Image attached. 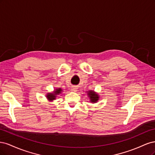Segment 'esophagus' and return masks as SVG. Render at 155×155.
<instances>
[{
    "mask_svg": "<svg viewBox=\"0 0 155 155\" xmlns=\"http://www.w3.org/2000/svg\"><path fill=\"white\" fill-rule=\"evenodd\" d=\"M72 90L74 91V92H76L78 91V87L77 86H73L72 87Z\"/></svg>",
    "mask_w": 155,
    "mask_h": 155,
    "instance_id": "obj_1",
    "label": "esophagus"
}]
</instances>
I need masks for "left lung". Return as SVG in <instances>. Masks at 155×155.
Returning <instances> with one entry per match:
<instances>
[{
  "instance_id": "obj_1",
  "label": "left lung",
  "mask_w": 155,
  "mask_h": 155,
  "mask_svg": "<svg viewBox=\"0 0 155 155\" xmlns=\"http://www.w3.org/2000/svg\"><path fill=\"white\" fill-rule=\"evenodd\" d=\"M88 96L90 98V101L92 103H96L98 100H99V96H98L97 94L94 92L93 91H89L87 92Z\"/></svg>"
}]
</instances>
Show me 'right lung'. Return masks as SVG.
<instances>
[{
    "label": "right lung",
    "mask_w": 155,
    "mask_h": 155,
    "mask_svg": "<svg viewBox=\"0 0 155 155\" xmlns=\"http://www.w3.org/2000/svg\"><path fill=\"white\" fill-rule=\"evenodd\" d=\"M62 89L61 88H56L55 90L52 92V93H48L47 95H46V97L49 101H53L54 100H55L56 98V96L59 94L60 93H61L62 92Z\"/></svg>",
    "instance_id": "right-lung-1"
}]
</instances>
